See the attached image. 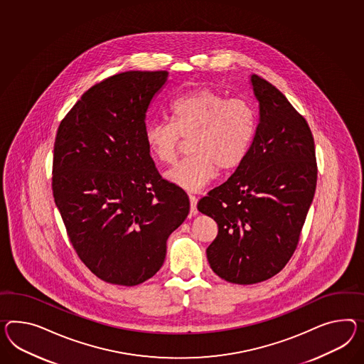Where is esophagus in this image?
<instances>
[{
    "label": "esophagus",
    "instance_id": "obj_1",
    "mask_svg": "<svg viewBox=\"0 0 364 364\" xmlns=\"http://www.w3.org/2000/svg\"><path fill=\"white\" fill-rule=\"evenodd\" d=\"M188 199H190V213H191V215L198 214V208H196V196H188Z\"/></svg>",
    "mask_w": 364,
    "mask_h": 364
}]
</instances>
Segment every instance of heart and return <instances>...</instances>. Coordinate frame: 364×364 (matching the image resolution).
<instances>
[{
    "label": "heart",
    "instance_id": "1",
    "mask_svg": "<svg viewBox=\"0 0 364 364\" xmlns=\"http://www.w3.org/2000/svg\"><path fill=\"white\" fill-rule=\"evenodd\" d=\"M170 122H150L144 132L146 148L161 164H173L190 140L191 157L170 168L165 177L186 191L207 186L218 171L230 173L247 157L256 133V111L244 97H228L213 88H196L170 105Z\"/></svg>",
    "mask_w": 364,
    "mask_h": 364
}]
</instances>
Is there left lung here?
Listing matches in <instances>:
<instances>
[{
    "mask_svg": "<svg viewBox=\"0 0 364 364\" xmlns=\"http://www.w3.org/2000/svg\"><path fill=\"white\" fill-rule=\"evenodd\" d=\"M259 124L242 165L198 202L218 223L207 248L223 280H268L290 260L317 186L314 139L308 122L269 82L251 76Z\"/></svg>",
    "mask_w": 364,
    "mask_h": 364,
    "instance_id": "obj_1",
    "label": "left lung"
}]
</instances>
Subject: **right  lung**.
<instances>
[{
  "mask_svg": "<svg viewBox=\"0 0 364 364\" xmlns=\"http://www.w3.org/2000/svg\"><path fill=\"white\" fill-rule=\"evenodd\" d=\"M168 75L109 76L84 92L56 133V207L84 265L114 285L153 277L190 211L186 193L161 178L144 139L148 108Z\"/></svg>",
  "mask_w": 364,
  "mask_h": 364,
  "instance_id": "obj_1",
  "label": "right lung"
}]
</instances>
